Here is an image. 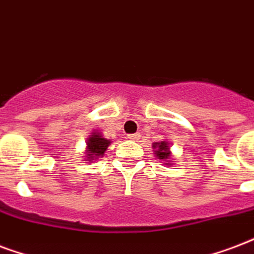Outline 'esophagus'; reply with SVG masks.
I'll use <instances>...</instances> for the list:
<instances>
[{
  "label": "esophagus",
  "instance_id": "obj_1",
  "mask_svg": "<svg viewBox=\"0 0 254 254\" xmlns=\"http://www.w3.org/2000/svg\"><path fill=\"white\" fill-rule=\"evenodd\" d=\"M127 138H129V140L137 141L138 138H140V134H129V135H127Z\"/></svg>",
  "mask_w": 254,
  "mask_h": 254
}]
</instances>
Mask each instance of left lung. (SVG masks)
<instances>
[{
    "mask_svg": "<svg viewBox=\"0 0 254 254\" xmlns=\"http://www.w3.org/2000/svg\"><path fill=\"white\" fill-rule=\"evenodd\" d=\"M153 149H156V156L160 160H166L170 156L169 148H168L166 142H156V144L153 145Z\"/></svg>",
    "mask_w": 254,
    "mask_h": 254,
    "instance_id": "1",
    "label": "left lung"
}]
</instances>
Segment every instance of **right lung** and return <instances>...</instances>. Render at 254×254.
<instances>
[{
    "label": "right lung",
    "instance_id": "add662e5",
    "mask_svg": "<svg viewBox=\"0 0 254 254\" xmlns=\"http://www.w3.org/2000/svg\"><path fill=\"white\" fill-rule=\"evenodd\" d=\"M109 144L110 141L104 138L100 133H93L92 137L88 140V160H92L93 157H101Z\"/></svg>",
    "mask_w": 254,
    "mask_h": 254
}]
</instances>
